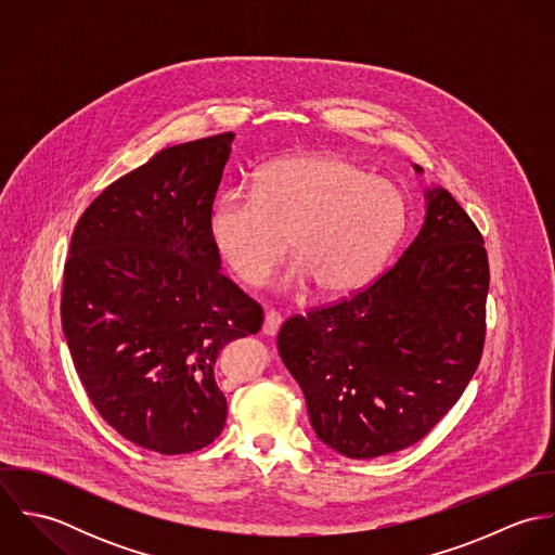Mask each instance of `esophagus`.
I'll return each instance as SVG.
<instances>
[{
  "instance_id": "1",
  "label": "esophagus",
  "mask_w": 555,
  "mask_h": 555,
  "mask_svg": "<svg viewBox=\"0 0 555 555\" xmlns=\"http://www.w3.org/2000/svg\"><path fill=\"white\" fill-rule=\"evenodd\" d=\"M282 324V314L275 310H267L264 312V322H262V333L264 335H275L280 331Z\"/></svg>"
}]
</instances>
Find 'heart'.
<instances>
[{"instance_id":"1","label":"heart","mask_w":555,"mask_h":555,"mask_svg":"<svg viewBox=\"0 0 555 555\" xmlns=\"http://www.w3.org/2000/svg\"><path fill=\"white\" fill-rule=\"evenodd\" d=\"M403 227L405 203L396 185L335 154L267 164L251 192L222 194L207 220L216 254L243 284L260 286L291 238L297 258L284 284L314 280L324 295L370 282Z\"/></svg>"}]
</instances>
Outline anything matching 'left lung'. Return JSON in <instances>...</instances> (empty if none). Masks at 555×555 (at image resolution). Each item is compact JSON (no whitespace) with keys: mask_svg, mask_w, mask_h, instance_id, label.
<instances>
[{"mask_svg":"<svg viewBox=\"0 0 555 555\" xmlns=\"http://www.w3.org/2000/svg\"><path fill=\"white\" fill-rule=\"evenodd\" d=\"M425 198V222L391 269L348 299L288 318L278 335L318 438L352 460L427 436L482 354L485 241L447 190Z\"/></svg>","mask_w":555,"mask_h":555,"instance_id":"8db88e82","label":"left lung"}]
</instances>
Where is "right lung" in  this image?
Returning a JSON list of instances; mask_svg holds the SVG:
<instances>
[{
  "label": "right lung",
  "instance_id": "1",
  "mask_svg": "<svg viewBox=\"0 0 555 555\" xmlns=\"http://www.w3.org/2000/svg\"><path fill=\"white\" fill-rule=\"evenodd\" d=\"M235 134L166 147L80 216L62 328L80 383L126 440L162 455L211 444L227 423L220 350L262 308L220 273L207 220Z\"/></svg>",
  "mask_w": 555,
  "mask_h": 555
}]
</instances>
